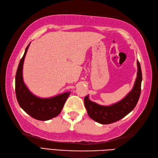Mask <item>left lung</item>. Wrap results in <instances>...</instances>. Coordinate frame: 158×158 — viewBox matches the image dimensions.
Instances as JSON below:
<instances>
[{
  "instance_id": "8db88e82",
  "label": "left lung",
  "mask_w": 158,
  "mask_h": 158,
  "mask_svg": "<svg viewBox=\"0 0 158 158\" xmlns=\"http://www.w3.org/2000/svg\"><path fill=\"white\" fill-rule=\"evenodd\" d=\"M137 66V77L132 91L121 101L110 106H102L89 100L88 95L85 97V106L90 118L99 123L109 124L123 118L135 109L141 91L142 72L138 60Z\"/></svg>"
}]
</instances>
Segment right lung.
Wrapping results in <instances>:
<instances>
[{
	"instance_id": "add662e5",
	"label": "right lung",
	"mask_w": 158,
	"mask_h": 158,
	"mask_svg": "<svg viewBox=\"0 0 158 158\" xmlns=\"http://www.w3.org/2000/svg\"><path fill=\"white\" fill-rule=\"evenodd\" d=\"M30 44L20 60L15 75L16 98L20 107L33 118L47 121L58 116L61 112L70 92H65L49 98L36 97L29 91L23 81L22 70L23 61Z\"/></svg>"
}]
</instances>
